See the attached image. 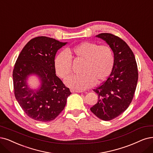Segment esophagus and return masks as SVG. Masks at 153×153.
Listing matches in <instances>:
<instances>
[{
    "instance_id": "1",
    "label": "esophagus",
    "mask_w": 153,
    "mask_h": 153,
    "mask_svg": "<svg viewBox=\"0 0 153 153\" xmlns=\"http://www.w3.org/2000/svg\"><path fill=\"white\" fill-rule=\"evenodd\" d=\"M71 93H82V91H79V90H74V89H71Z\"/></svg>"
}]
</instances>
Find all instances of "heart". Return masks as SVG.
I'll return each instance as SVG.
<instances>
[{
	"label": "heart",
	"mask_w": 153,
	"mask_h": 153,
	"mask_svg": "<svg viewBox=\"0 0 153 153\" xmlns=\"http://www.w3.org/2000/svg\"><path fill=\"white\" fill-rule=\"evenodd\" d=\"M84 61L81 67V75L72 76L65 81L67 86L83 90L100 83L111 73L114 64V56L111 48L108 45L84 42L68 50V53L62 51L54 60L56 73L65 79L72 72V57Z\"/></svg>",
	"instance_id": "obj_1"
}]
</instances>
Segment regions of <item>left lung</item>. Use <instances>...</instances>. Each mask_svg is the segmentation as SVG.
Wrapping results in <instances>:
<instances>
[{
    "label": "left lung",
    "mask_w": 153,
    "mask_h": 153,
    "mask_svg": "<svg viewBox=\"0 0 153 153\" xmlns=\"http://www.w3.org/2000/svg\"><path fill=\"white\" fill-rule=\"evenodd\" d=\"M96 37L111 48L114 64L108 79L93 90L98 100L90 110L100 119L108 121L122 114L131 104L138 81L137 65L132 50L123 39L110 33Z\"/></svg>",
    "instance_id": "left-lung-1"
}]
</instances>
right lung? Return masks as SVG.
<instances>
[{"label": "right lung", "instance_id": "add662e5", "mask_svg": "<svg viewBox=\"0 0 153 153\" xmlns=\"http://www.w3.org/2000/svg\"><path fill=\"white\" fill-rule=\"evenodd\" d=\"M67 43L47 36L36 37L25 45L16 60L13 74L15 97L33 120H54L64 109L71 94L56 76L54 66L56 52ZM31 75L40 81L37 89L31 88L27 83Z\"/></svg>", "mask_w": 153, "mask_h": 153}]
</instances>
